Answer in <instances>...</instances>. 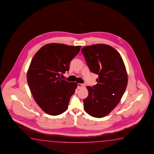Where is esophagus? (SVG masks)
<instances>
[{
	"label": "esophagus",
	"instance_id": "esophagus-1",
	"mask_svg": "<svg viewBox=\"0 0 154 154\" xmlns=\"http://www.w3.org/2000/svg\"><path fill=\"white\" fill-rule=\"evenodd\" d=\"M84 86H85V85H84L83 84L79 83V84H78V85H77V88H78V89H81V88H83V87H84Z\"/></svg>",
	"mask_w": 154,
	"mask_h": 154
}]
</instances>
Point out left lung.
Here are the masks:
<instances>
[{
  "label": "left lung",
  "instance_id": "8db88e82",
  "mask_svg": "<svg viewBox=\"0 0 154 154\" xmlns=\"http://www.w3.org/2000/svg\"><path fill=\"white\" fill-rule=\"evenodd\" d=\"M81 51L90 71L98 75L96 85L87 87L88 96L83 99L84 108L91 116L103 118L116 108L125 92L126 68L119 53L109 45L87 46Z\"/></svg>",
  "mask_w": 154,
  "mask_h": 154
}]
</instances>
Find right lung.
Segmentation results:
<instances>
[{"mask_svg": "<svg viewBox=\"0 0 154 154\" xmlns=\"http://www.w3.org/2000/svg\"><path fill=\"white\" fill-rule=\"evenodd\" d=\"M81 48V46L48 44L42 46L31 60L27 71V83L35 102L49 115L58 116L68 108L77 83L62 79L60 75L69 71L70 62Z\"/></svg>", "mask_w": 154, "mask_h": 154, "instance_id": "right-lung-1", "label": "right lung"}]
</instances>
